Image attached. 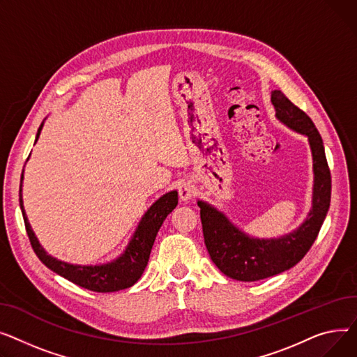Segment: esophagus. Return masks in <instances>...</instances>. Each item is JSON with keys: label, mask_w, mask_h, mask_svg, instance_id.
Here are the masks:
<instances>
[{"label": "esophagus", "mask_w": 357, "mask_h": 357, "mask_svg": "<svg viewBox=\"0 0 357 357\" xmlns=\"http://www.w3.org/2000/svg\"><path fill=\"white\" fill-rule=\"evenodd\" d=\"M195 193H196V188H195V185L190 181H184V183L180 184L178 195H180V199L183 202L190 200L195 196Z\"/></svg>", "instance_id": "34e87169"}]
</instances>
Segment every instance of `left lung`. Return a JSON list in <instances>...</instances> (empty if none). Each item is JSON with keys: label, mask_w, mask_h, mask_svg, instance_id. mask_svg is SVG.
<instances>
[{"label": "left lung", "mask_w": 357, "mask_h": 357, "mask_svg": "<svg viewBox=\"0 0 357 357\" xmlns=\"http://www.w3.org/2000/svg\"><path fill=\"white\" fill-rule=\"evenodd\" d=\"M271 102L282 123L308 138L314 172L312 207L294 232L274 239H258L243 234L216 207L199 200L207 252L226 277L236 281H259L297 265L316 241L330 207L331 176L316 125L281 91H272Z\"/></svg>", "instance_id": "left-lung-1"}]
</instances>
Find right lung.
I'll use <instances>...</instances> for the list:
<instances>
[{
  "label": "right lung",
  "mask_w": 357,
  "mask_h": 357,
  "mask_svg": "<svg viewBox=\"0 0 357 357\" xmlns=\"http://www.w3.org/2000/svg\"><path fill=\"white\" fill-rule=\"evenodd\" d=\"M43 123L45 121L41 122V125L38 127L36 142L40 137L41 128H43ZM21 185H23V174H21V183H20V207H21V212H23L24 225H26L30 243L38 259L60 277L69 280L70 282L82 288H86L95 292H114V291L130 288L141 278L146 264H149L151 249H153L158 230L164 219L173 212V208H176L178 203V195L176 190L165 193L155 203H153V206L142 216L127 249H125L123 254L115 261L102 264V265H73V264L59 261L52 255H49L43 249V246H41L40 242L37 241L33 229L29 223V219L26 216V211L23 206V196H21Z\"/></svg>",
  "instance_id": "add662e5"
}]
</instances>
